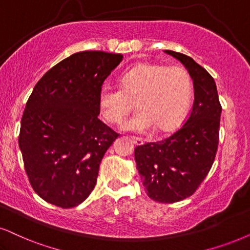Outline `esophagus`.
Listing matches in <instances>:
<instances>
[{"label":"esophagus","mask_w":250,"mask_h":250,"mask_svg":"<svg viewBox=\"0 0 250 250\" xmlns=\"http://www.w3.org/2000/svg\"><path fill=\"white\" fill-rule=\"evenodd\" d=\"M131 138V141L134 142V143L136 144V145H142L143 144V140H142V138H138V137H135V136H132V137H130Z\"/></svg>","instance_id":"obj_1"}]
</instances>
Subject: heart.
I'll return each mask as SVG.
<instances>
[{
	"mask_svg": "<svg viewBox=\"0 0 250 250\" xmlns=\"http://www.w3.org/2000/svg\"><path fill=\"white\" fill-rule=\"evenodd\" d=\"M191 96V77L185 68L141 63L123 72L119 87L103 85L98 106L106 121L119 123L135 102L140 109L123 122L122 129L146 132L156 127L168 131L187 114Z\"/></svg>",
	"mask_w": 250,
	"mask_h": 250,
	"instance_id": "heart-1",
	"label": "heart"
}]
</instances>
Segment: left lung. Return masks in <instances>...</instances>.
Here are the masks:
<instances>
[{
  "instance_id": "8db88e82",
  "label": "left lung",
  "mask_w": 250,
  "mask_h": 250,
  "mask_svg": "<svg viewBox=\"0 0 250 250\" xmlns=\"http://www.w3.org/2000/svg\"><path fill=\"white\" fill-rule=\"evenodd\" d=\"M185 65L194 83V105L185 125L169 137L135 148L146 194L159 203L191 196L208 175L219 143L222 106L209 72L189 56L165 50Z\"/></svg>"
}]
</instances>
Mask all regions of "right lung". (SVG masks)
<instances>
[{"mask_svg":"<svg viewBox=\"0 0 250 250\" xmlns=\"http://www.w3.org/2000/svg\"><path fill=\"white\" fill-rule=\"evenodd\" d=\"M123 55L87 50L49 69L25 106L18 143L34 191L69 209L97 183L104 154L119 134L98 119L102 85Z\"/></svg>","mask_w":250,"mask_h":250,"instance_id":"add662e5","label":"right lung"}]
</instances>
